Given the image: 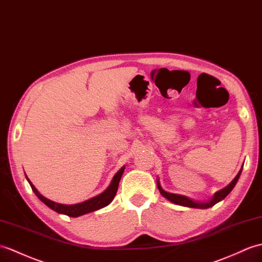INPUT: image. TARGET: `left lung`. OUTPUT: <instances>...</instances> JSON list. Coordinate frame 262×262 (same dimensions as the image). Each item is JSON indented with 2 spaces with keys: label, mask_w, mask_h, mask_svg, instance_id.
<instances>
[{
  "label": "left lung",
  "mask_w": 262,
  "mask_h": 262,
  "mask_svg": "<svg viewBox=\"0 0 262 262\" xmlns=\"http://www.w3.org/2000/svg\"><path fill=\"white\" fill-rule=\"evenodd\" d=\"M243 167V166H242ZM241 171L242 168L240 169V172L238 173V175L235 176L234 180L231 182V183L227 186L224 187L223 190L219 191L214 194L213 199H212L210 202L208 203H198V202H194V201H192L191 199H188L186 196H183V195H178V194H172V193H168V192H165L163 190V188L161 187L160 183L157 182V187H159V190L161 192L162 195L164 198H166L168 201H171V202L175 203V204H179V205H183V206H188V208H198V209H208V208H211V206H213L214 204H216L217 202H220L221 200H223L224 198H226L228 194L232 191V188L234 187V185L236 184V182H238L239 178H240V174H241Z\"/></svg>",
  "instance_id": "1"
}]
</instances>
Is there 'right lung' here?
<instances>
[{
  "label": "right lung",
  "mask_w": 262,
  "mask_h": 262,
  "mask_svg": "<svg viewBox=\"0 0 262 262\" xmlns=\"http://www.w3.org/2000/svg\"><path fill=\"white\" fill-rule=\"evenodd\" d=\"M124 169L125 167H121L119 171L115 174L114 179L112 181L111 185L108 186L107 190L105 192H102L99 195H97L93 199H90L88 201H84L82 203H79V204H74V205H64V204H59L53 202V201H50L46 199L43 195H41V194L38 192V190L34 187V185L30 182V180L28 179L30 185H31V188L33 190V192L35 193V195L38 196L42 202H43L46 205H48L49 208L52 209L53 211L58 212V213H61V214H66L68 216H79V215H82V214H86L89 213V212H93L96 210H99L103 206L108 205L109 203L112 202L113 199L115 198L118 190V184H119V181L121 179V175L124 173Z\"/></svg>",
  "instance_id": "obj_1"
}]
</instances>
